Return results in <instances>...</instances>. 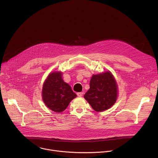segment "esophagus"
<instances>
[{
	"label": "esophagus",
	"instance_id": "esophagus-1",
	"mask_svg": "<svg viewBox=\"0 0 158 158\" xmlns=\"http://www.w3.org/2000/svg\"><path fill=\"white\" fill-rule=\"evenodd\" d=\"M82 94H83V93H77V95L78 97L82 96Z\"/></svg>",
	"mask_w": 158,
	"mask_h": 158
}]
</instances>
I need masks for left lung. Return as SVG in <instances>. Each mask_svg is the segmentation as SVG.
Masks as SVG:
<instances>
[{
	"mask_svg": "<svg viewBox=\"0 0 158 158\" xmlns=\"http://www.w3.org/2000/svg\"><path fill=\"white\" fill-rule=\"evenodd\" d=\"M89 85L90 88L84 98L95 111H104L115 104L118 86L114 76L109 71L93 74Z\"/></svg>",
	"mask_w": 158,
	"mask_h": 158,
	"instance_id": "1",
	"label": "left lung"
}]
</instances>
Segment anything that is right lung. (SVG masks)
<instances>
[{
  "label": "right lung",
  "mask_w": 158,
  "mask_h": 158,
  "mask_svg": "<svg viewBox=\"0 0 158 158\" xmlns=\"http://www.w3.org/2000/svg\"><path fill=\"white\" fill-rule=\"evenodd\" d=\"M76 97L71 86L62 79V73L60 71L51 73L43 84V102L49 109L56 112L64 111Z\"/></svg>",
  "instance_id": "right-lung-1"
}]
</instances>
